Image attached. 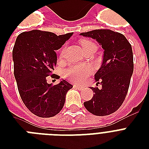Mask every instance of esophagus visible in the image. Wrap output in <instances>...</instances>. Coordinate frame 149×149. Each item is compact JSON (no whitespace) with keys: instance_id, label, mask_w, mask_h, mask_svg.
<instances>
[{"instance_id":"1","label":"esophagus","mask_w":149,"mask_h":149,"mask_svg":"<svg viewBox=\"0 0 149 149\" xmlns=\"http://www.w3.org/2000/svg\"><path fill=\"white\" fill-rule=\"evenodd\" d=\"M76 89H78V90H79V91H81L82 89H83V86H79V85H74L73 86Z\"/></svg>"}]
</instances>
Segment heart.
Masks as SVG:
<instances>
[{
	"label": "heart",
	"mask_w": 149,
	"mask_h": 149,
	"mask_svg": "<svg viewBox=\"0 0 149 149\" xmlns=\"http://www.w3.org/2000/svg\"><path fill=\"white\" fill-rule=\"evenodd\" d=\"M81 45L83 49H86L94 43L89 40H82ZM62 52H63V50ZM93 72V68L89 65H71L67 70H65V76L71 81L75 83H84L90 75Z\"/></svg>",
	"instance_id": "1"
}]
</instances>
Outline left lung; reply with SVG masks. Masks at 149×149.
Segmentation results:
<instances>
[{
  "instance_id": "8db88e82",
  "label": "left lung",
  "mask_w": 149,
  "mask_h": 149,
  "mask_svg": "<svg viewBox=\"0 0 149 149\" xmlns=\"http://www.w3.org/2000/svg\"><path fill=\"white\" fill-rule=\"evenodd\" d=\"M80 36L96 39L104 50L102 65L94 76L102 88L91 87L93 97L84 102V107L94 115H109L121 106L129 88L134 70L132 45L124 35L110 29H97Z\"/></svg>"
}]
</instances>
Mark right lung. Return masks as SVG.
I'll list each match as a JSON object with an SVG mask.
<instances>
[{
    "label": "right lung",
    "mask_w": 149,
    "mask_h": 149,
    "mask_svg": "<svg viewBox=\"0 0 149 149\" xmlns=\"http://www.w3.org/2000/svg\"><path fill=\"white\" fill-rule=\"evenodd\" d=\"M72 32L56 36L49 31L32 30L17 36L13 48L14 74L22 101L31 113L40 118L56 115L63 109L65 95L72 86L65 79L52 86L47 77L52 74L58 50Z\"/></svg>",
    "instance_id": "1"
}]
</instances>
